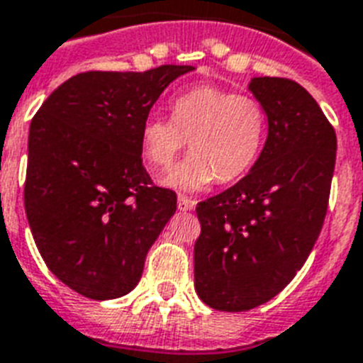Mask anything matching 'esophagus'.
Listing matches in <instances>:
<instances>
[{"label": "esophagus", "instance_id": "34e87169", "mask_svg": "<svg viewBox=\"0 0 363 363\" xmlns=\"http://www.w3.org/2000/svg\"><path fill=\"white\" fill-rule=\"evenodd\" d=\"M194 205H196V201L186 198V196H179V199H177V207H179V211H192Z\"/></svg>", "mask_w": 363, "mask_h": 363}]
</instances>
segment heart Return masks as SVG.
<instances>
[{"label":"heart","instance_id":"obj_1","mask_svg":"<svg viewBox=\"0 0 363 363\" xmlns=\"http://www.w3.org/2000/svg\"><path fill=\"white\" fill-rule=\"evenodd\" d=\"M169 109L171 121L150 118L141 130L143 156L154 173L169 171L188 143L192 156L167 177V186L194 192L213 181H238L252 169L267 131L258 99L201 84L179 94Z\"/></svg>","mask_w":363,"mask_h":363}]
</instances>
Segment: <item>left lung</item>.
<instances>
[{
  "mask_svg": "<svg viewBox=\"0 0 363 363\" xmlns=\"http://www.w3.org/2000/svg\"><path fill=\"white\" fill-rule=\"evenodd\" d=\"M267 115L265 147L238 184L198 203L194 286L203 303L239 313L269 301L309 258L326 218L337 137L296 81L248 84Z\"/></svg>",
  "mask_w": 363,
  "mask_h": 363,
  "instance_id": "8db88e82",
  "label": "left lung"
}]
</instances>
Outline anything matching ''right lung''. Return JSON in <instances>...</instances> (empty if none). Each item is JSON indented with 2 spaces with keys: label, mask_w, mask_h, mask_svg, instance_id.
<instances>
[{
  "label": "right lung",
  "mask_w": 363,
  "mask_h": 363,
  "mask_svg": "<svg viewBox=\"0 0 363 363\" xmlns=\"http://www.w3.org/2000/svg\"><path fill=\"white\" fill-rule=\"evenodd\" d=\"M192 65L86 71L60 84L30 124L24 207L45 264L84 298L135 288L148 248L177 211V194L143 165L141 130Z\"/></svg>",
  "instance_id": "right-lung-1"
}]
</instances>
